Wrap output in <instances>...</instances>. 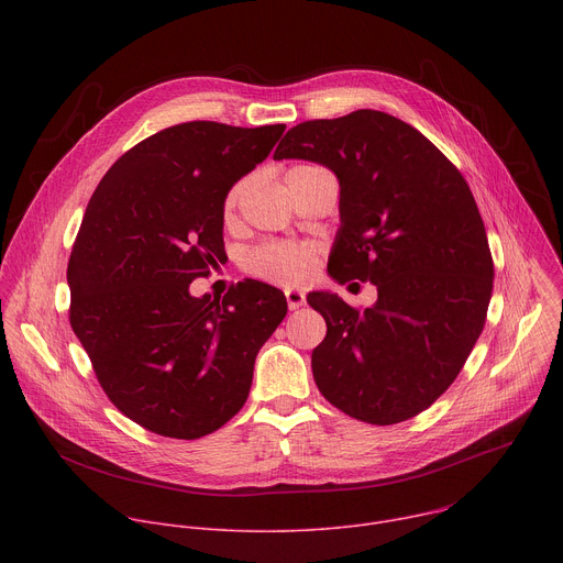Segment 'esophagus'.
Segmentation results:
<instances>
[{
    "label": "esophagus",
    "instance_id": "esophagus-1",
    "mask_svg": "<svg viewBox=\"0 0 563 563\" xmlns=\"http://www.w3.org/2000/svg\"><path fill=\"white\" fill-rule=\"evenodd\" d=\"M285 298H287L289 309H298V307L305 305V294L300 289H294V287L285 289Z\"/></svg>",
    "mask_w": 563,
    "mask_h": 563
}]
</instances>
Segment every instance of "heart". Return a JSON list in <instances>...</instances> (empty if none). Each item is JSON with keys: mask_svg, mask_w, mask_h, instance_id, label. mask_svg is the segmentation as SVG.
Instances as JSON below:
<instances>
[{"mask_svg": "<svg viewBox=\"0 0 563 563\" xmlns=\"http://www.w3.org/2000/svg\"><path fill=\"white\" fill-rule=\"evenodd\" d=\"M245 191V183H235L227 196H224V211H233L240 196ZM313 263V254L309 247L302 245H294V243H272L265 245L261 250H256L254 254H250L247 258V272L265 278V280H274V283H283V285H291L302 280Z\"/></svg>", "mask_w": 563, "mask_h": 563, "instance_id": "heart-1", "label": "heart"}]
</instances>
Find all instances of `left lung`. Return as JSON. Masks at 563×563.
Wrapping results in <instances>:
<instances>
[{"label": "left lung", "instance_id": "obj_1", "mask_svg": "<svg viewBox=\"0 0 563 563\" xmlns=\"http://www.w3.org/2000/svg\"><path fill=\"white\" fill-rule=\"evenodd\" d=\"M274 159L336 176L341 227L328 274L378 291L363 311L332 291L307 294L328 323L311 352L320 394L372 426L417 417L461 372L493 296L486 227L467 183L423 133L372 109L296 124Z\"/></svg>", "mask_w": 563, "mask_h": 563}]
</instances>
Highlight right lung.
<instances>
[{"mask_svg":"<svg viewBox=\"0 0 563 563\" xmlns=\"http://www.w3.org/2000/svg\"><path fill=\"white\" fill-rule=\"evenodd\" d=\"M285 124L185 122L107 172L68 261L70 328L111 404L137 426L200 439L240 412L285 294L245 280L220 300L191 280L224 256V196L269 155Z\"/></svg>","mask_w":563,"mask_h":563,"instance_id":"1","label":"right lung"}]
</instances>
